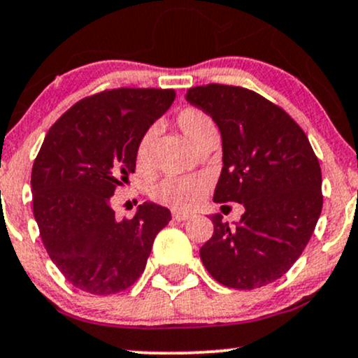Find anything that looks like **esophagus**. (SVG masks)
I'll list each match as a JSON object with an SVG mask.
<instances>
[{"label":"esophagus","instance_id":"34e87169","mask_svg":"<svg viewBox=\"0 0 358 358\" xmlns=\"http://www.w3.org/2000/svg\"><path fill=\"white\" fill-rule=\"evenodd\" d=\"M171 215H173V220H176V222H183V220L192 219V213H187V212H178V210H175L173 213H171Z\"/></svg>","mask_w":358,"mask_h":358}]
</instances>
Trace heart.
Masks as SVG:
<instances>
[{
  "mask_svg": "<svg viewBox=\"0 0 358 358\" xmlns=\"http://www.w3.org/2000/svg\"><path fill=\"white\" fill-rule=\"evenodd\" d=\"M176 124L193 146L203 134L215 129L212 117L199 108H185L180 110L178 116H176ZM155 136V127H150L139 139L136 148V165L139 170L150 168ZM208 188H210V180L205 175L166 176L151 188V196L156 202L166 205V207L190 210L202 202Z\"/></svg>",
  "mask_w": 358,
  "mask_h": 358,
  "instance_id": "heart-1",
  "label": "heart"
}]
</instances>
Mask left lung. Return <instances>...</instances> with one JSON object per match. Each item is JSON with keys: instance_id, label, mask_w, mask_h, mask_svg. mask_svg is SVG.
<instances>
[{"instance_id": "obj_1", "label": "left lung", "mask_w": 358, "mask_h": 358, "mask_svg": "<svg viewBox=\"0 0 358 358\" xmlns=\"http://www.w3.org/2000/svg\"><path fill=\"white\" fill-rule=\"evenodd\" d=\"M185 97L220 129L224 166L213 202L245 208L234 225L212 215L200 259L227 287L269 285L301 256L322 213L318 158L294 119L254 90L208 84Z\"/></svg>"}]
</instances>
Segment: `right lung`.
Instances as JSON below:
<instances>
[{
	"label": "right lung",
	"mask_w": 358,
	"mask_h": 358,
	"mask_svg": "<svg viewBox=\"0 0 358 358\" xmlns=\"http://www.w3.org/2000/svg\"><path fill=\"white\" fill-rule=\"evenodd\" d=\"M173 89L102 90L48 129L31 170L34 215L53 264L72 286L114 294L136 282L168 208L139 205L116 219L110 196L136 168L143 134L175 101Z\"/></svg>",
	"instance_id": "1"
}]
</instances>
